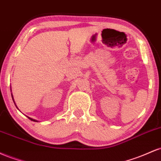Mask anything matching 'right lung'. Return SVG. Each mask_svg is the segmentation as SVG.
Listing matches in <instances>:
<instances>
[{
  "mask_svg": "<svg viewBox=\"0 0 161 161\" xmlns=\"http://www.w3.org/2000/svg\"><path fill=\"white\" fill-rule=\"evenodd\" d=\"M12 97H13V95H12ZM13 100H14V99H13ZM29 119H31V120H32V121H36V120H35V119H31V118H29Z\"/></svg>",
  "mask_w": 161,
  "mask_h": 161,
  "instance_id": "right-lung-1",
  "label": "right lung"
}]
</instances>
